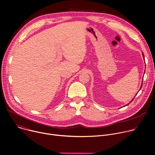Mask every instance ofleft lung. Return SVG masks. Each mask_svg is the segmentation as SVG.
Segmentation results:
<instances>
[{"mask_svg":"<svg viewBox=\"0 0 155 155\" xmlns=\"http://www.w3.org/2000/svg\"><path fill=\"white\" fill-rule=\"evenodd\" d=\"M143 54V58L145 59V58H144V55H143V54ZM132 101H133V100H132Z\"/></svg>","mask_w":155,"mask_h":155,"instance_id":"1","label":"left lung"}]
</instances>
